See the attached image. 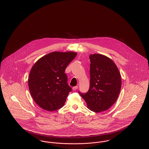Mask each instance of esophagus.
<instances>
[{
	"label": "esophagus",
	"instance_id": "1",
	"mask_svg": "<svg viewBox=\"0 0 149 149\" xmlns=\"http://www.w3.org/2000/svg\"><path fill=\"white\" fill-rule=\"evenodd\" d=\"M78 86H75V87H72V90H73L74 91H75V90H77L78 89Z\"/></svg>",
	"mask_w": 149,
	"mask_h": 149
}]
</instances>
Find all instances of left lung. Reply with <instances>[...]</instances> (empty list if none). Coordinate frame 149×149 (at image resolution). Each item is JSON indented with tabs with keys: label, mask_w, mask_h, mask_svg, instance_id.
Returning <instances> with one entry per match:
<instances>
[{
	"label": "left lung",
	"mask_w": 149,
	"mask_h": 149,
	"mask_svg": "<svg viewBox=\"0 0 149 149\" xmlns=\"http://www.w3.org/2000/svg\"><path fill=\"white\" fill-rule=\"evenodd\" d=\"M90 85L86 93L79 91L89 109L108 110L116 102L121 87V75L114 62L102 54H90Z\"/></svg>",
	"instance_id": "8db88e82"
}]
</instances>
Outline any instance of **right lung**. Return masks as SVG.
Listing matches in <instances>:
<instances>
[{
  "instance_id": "right-lung-1",
  "label": "right lung",
  "mask_w": 149,
  "mask_h": 149,
  "mask_svg": "<svg viewBox=\"0 0 149 149\" xmlns=\"http://www.w3.org/2000/svg\"><path fill=\"white\" fill-rule=\"evenodd\" d=\"M77 53L54 52L40 58L29 73L28 86L34 102L41 108L54 111L62 108L71 88L65 73Z\"/></svg>"
}]
</instances>
